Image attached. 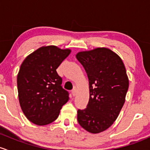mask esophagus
I'll use <instances>...</instances> for the list:
<instances>
[{
  "mask_svg": "<svg viewBox=\"0 0 150 150\" xmlns=\"http://www.w3.org/2000/svg\"><path fill=\"white\" fill-rule=\"evenodd\" d=\"M71 94L73 96H75L76 95V88H74V89H73L71 90Z\"/></svg>",
  "mask_w": 150,
  "mask_h": 150,
  "instance_id": "esophagus-1",
  "label": "esophagus"
}]
</instances>
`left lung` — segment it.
<instances>
[{"label":"left lung","instance_id":"1","mask_svg":"<svg viewBox=\"0 0 150 150\" xmlns=\"http://www.w3.org/2000/svg\"><path fill=\"white\" fill-rule=\"evenodd\" d=\"M89 79V100L77 110V120L87 132L98 134L118 118L129 89L126 68L119 56L105 47L79 52L76 55Z\"/></svg>","mask_w":150,"mask_h":150}]
</instances>
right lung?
Segmentation results:
<instances>
[{"mask_svg":"<svg viewBox=\"0 0 150 150\" xmlns=\"http://www.w3.org/2000/svg\"><path fill=\"white\" fill-rule=\"evenodd\" d=\"M50 45L38 49L24 59L17 76L18 100L27 119L44 126L57 119L69 93L61 86L56 69L70 54Z\"/></svg>","mask_w":150,"mask_h":150,"instance_id":"1","label":"right lung"}]
</instances>
